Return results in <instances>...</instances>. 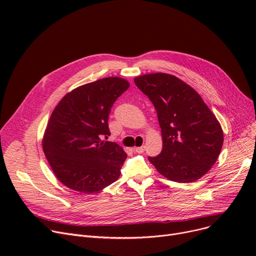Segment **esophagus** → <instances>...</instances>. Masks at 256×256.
Returning <instances> with one entry per match:
<instances>
[{
    "label": "esophagus",
    "mask_w": 256,
    "mask_h": 256,
    "mask_svg": "<svg viewBox=\"0 0 256 256\" xmlns=\"http://www.w3.org/2000/svg\"><path fill=\"white\" fill-rule=\"evenodd\" d=\"M145 150V146H140V147H135V152L138 154H142Z\"/></svg>",
    "instance_id": "esophagus-1"
}]
</instances>
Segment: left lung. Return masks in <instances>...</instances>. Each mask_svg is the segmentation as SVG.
Listing matches in <instances>:
<instances>
[{
	"label": "left lung",
	"mask_w": 256,
	"mask_h": 256,
	"mask_svg": "<svg viewBox=\"0 0 256 256\" xmlns=\"http://www.w3.org/2000/svg\"><path fill=\"white\" fill-rule=\"evenodd\" d=\"M154 104L163 140L158 156L148 158L160 176L193 182L217 162L224 141L218 119L199 94L176 76L156 72L134 78Z\"/></svg>",
	"instance_id": "obj_1"
}]
</instances>
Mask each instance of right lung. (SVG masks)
I'll list each match as a JSON object with an SVG mask.
<instances>
[{
    "label": "right lung",
    "instance_id": "obj_1",
    "mask_svg": "<svg viewBox=\"0 0 256 256\" xmlns=\"http://www.w3.org/2000/svg\"><path fill=\"white\" fill-rule=\"evenodd\" d=\"M128 87L122 78H104L66 93L54 109L42 148L57 180L70 190L98 193L119 178L126 154L102 137L111 135V108Z\"/></svg>",
    "mask_w": 256,
    "mask_h": 256
}]
</instances>
